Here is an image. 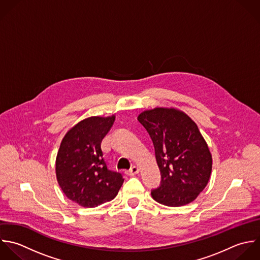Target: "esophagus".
Here are the masks:
<instances>
[{
    "label": "esophagus",
    "mask_w": 260,
    "mask_h": 260,
    "mask_svg": "<svg viewBox=\"0 0 260 260\" xmlns=\"http://www.w3.org/2000/svg\"><path fill=\"white\" fill-rule=\"evenodd\" d=\"M139 172H140V169H139L137 166H134V167H132L129 170L125 171V173H126L127 175H129V176H134V175L138 174Z\"/></svg>",
    "instance_id": "obj_1"
}]
</instances>
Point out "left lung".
Returning <instances> with one entry per match:
<instances>
[{
	"label": "left lung",
	"instance_id": "8db88e82",
	"mask_svg": "<svg viewBox=\"0 0 260 260\" xmlns=\"http://www.w3.org/2000/svg\"><path fill=\"white\" fill-rule=\"evenodd\" d=\"M138 120L148 131L161 171V185L152 198L167 207L193 202L207 186L213 167L209 146L197 123L175 107H155Z\"/></svg>",
	"mask_w": 260,
	"mask_h": 260
}]
</instances>
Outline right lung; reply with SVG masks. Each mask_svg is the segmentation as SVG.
Instances as JSON below:
<instances>
[{"label": "right lung", "instance_id": "right-lung-1", "mask_svg": "<svg viewBox=\"0 0 260 260\" xmlns=\"http://www.w3.org/2000/svg\"><path fill=\"white\" fill-rule=\"evenodd\" d=\"M115 119L87 117L72 126L61 140L55 159L56 180L66 197L84 208L112 201L124 179L107 168L101 142Z\"/></svg>", "mask_w": 260, "mask_h": 260}]
</instances>
